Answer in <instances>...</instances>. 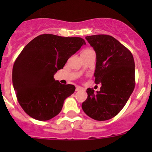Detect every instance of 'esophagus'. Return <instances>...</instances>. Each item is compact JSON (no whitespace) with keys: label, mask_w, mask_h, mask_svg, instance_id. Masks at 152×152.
<instances>
[{"label":"esophagus","mask_w":152,"mask_h":152,"mask_svg":"<svg viewBox=\"0 0 152 152\" xmlns=\"http://www.w3.org/2000/svg\"><path fill=\"white\" fill-rule=\"evenodd\" d=\"M82 90V87H79V86H78V87H76V91H79V90Z\"/></svg>","instance_id":"obj_1"}]
</instances>
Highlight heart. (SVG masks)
Masks as SVG:
<instances>
[{"instance_id": "obj_1", "label": "heart", "mask_w": 152, "mask_h": 152, "mask_svg": "<svg viewBox=\"0 0 152 152\" xmlns=\"http://www.w3.org/2000/svg\"><path fill=\"white\" fill-rule=\"evenodd\" d=\"M89 50H90V49H87V50H84V51H89Z\"/></svg>"}]
</instances>
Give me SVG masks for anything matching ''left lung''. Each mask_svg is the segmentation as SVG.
Here are the masks:
<instances>
[{
  "label": "left lung",
  "instance_id": "8db88e82",
  "mask_svg": "<svg viewBox=\"0 0 152 152\" xmlns=\"http://www.w3.org/2000/svg\"><path fill=\"white\" fill-rule=\"evenodd\" d=\"M85 39L96 53L95 83L100 91L87 89L83 111L96 121H107L124 108L135 86L134 61L128 48L110 35L97 34Z\"/></svg>",
  "mask_w": 152,
  "mask_h": 152
}]
</instances>
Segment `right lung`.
<instances>
[{"mask_svg":"<svg viewBox=\"0 0 152 152\" xmlns=\"http://www.w3.org/2000/svg\"><path fill=\"white\" fill-rule=\"evenodd\" d=\"M85 44L81 37L45 34L24 47L14 64L12 83L20 105L30 117L48 121L60 113L76 87L59 83L53 76Z\"/></svg>","mask_w":152,"mask_h":152,"instance_id":"obj_1","label":"right lung"}]
</instances>
